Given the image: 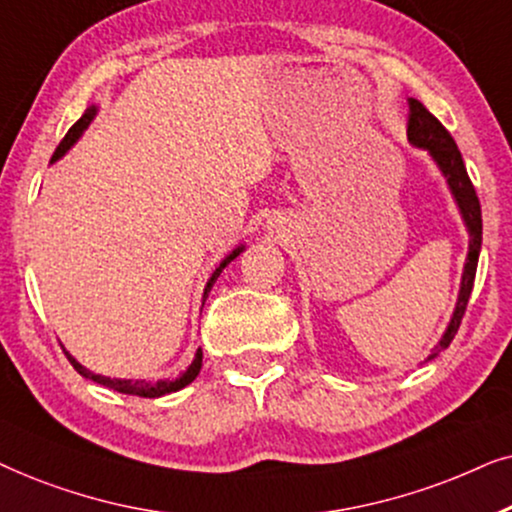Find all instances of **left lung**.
Here are the masks:
<instances>
[{"instance_id": "left-lung-1", "label": "left lung", "mask_w": 512, "mask_h": 512, "mask_svg": "<svg viewBox=\"0 0 512 512\" xmlns=\"http://www.w3.org/2000/svg\"><path fill=\"white\" fill-rule=\"evenodd\" d=\"M407 102H410L407 140H410L414 147L428 149V154H431L433 161L438 163L442 175L447 177V185H449V189H452L456 203H459L461 217H463V222H466V229L470 234L466 267H463V276H461L459 302H456L454 316H452V320H449L445 335H442V339L433 351V356H438V351H445L447 346L452 344L456 332H459V325H461L463 313H466L470 292H473L475 271H478V257H480V245H482V210H480V199H478V194H475V187L466 173L461 152H459V147H456L452 135H449L447 128L442 126L440 121L435 119L419 100L410 98Z\"/></svg>"}]
</instances>
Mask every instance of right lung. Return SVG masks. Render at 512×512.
<instances>
[{"mask_svg":"<svg viewBox=\"0 0 512 512\" xmlns=\"http://www.w3.org/2000/svg\"><path fill=\"white\" fill-rule=\"evenodd\" d=\"M93 117H95V107H88L86 112H84V117H81V119L77 121V124H74V126L70 128V131H67L63 142H60L58 149H56V154L51 156V163L58 161L60 156H63V154L67 152V149H70V147L74 145V142L79 140V135L86 131L88 124H91V121H93ZM241 252H243V245H241V248H236L234 252H229V255L224 257V260L220 262V267H217V269L213 271V276H210V281L206 283V290H203V302H206L208 292H210V288H213V285H215L217 276L222 274V269L227 267V264H229L231 260H236V257L241 255ZM65 356H67V360H70V363H72L74 370H77V372L81 374V377L93 379L95 384H102V386H107V388H114V391L126 393V395H140V398H159V395L175 393V391H180V388H185L187 384H192V381L196 379V374L201 372L203 351H201V349L196 351L192 365H189L187 370L182 372V377H177V379H161V381H156V384H152V381H145V379H135V381H133V379H109V377H102V374H93L91 370H86L84 365H79L77 360H74L67 351H65Z\"/></svg>","mask_w":512,"mask_h":512,"instance_id":"add662e5","label":"right lung"}]
</instances>
